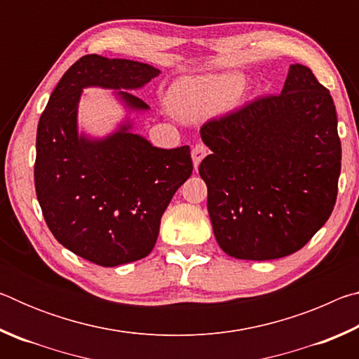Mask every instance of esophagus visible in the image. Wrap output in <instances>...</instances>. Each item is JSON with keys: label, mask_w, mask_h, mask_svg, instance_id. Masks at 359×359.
Segmentation results:
<instances>
[{"label": "esophagus", "mask_w": 359, "mask_h": 359, "mask_svg": "<svg viewBox=\"0 0 359 359\" xmlns=\"http://www.w3.org/2000/svg\"><path fill=\"white\" fill-rule=\"evenodd\" d=\"M208 155V147H205L204 144H196L191 150V158H193V165L194 169L199 166V163L203 161V158Z\"/></svg>", "instance_id": "1"}]
</instances>
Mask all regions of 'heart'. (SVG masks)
Masks as SVG:
<instances>
[{"mask_svg": "<svg viewBox=\"0 0 359 359\" xmlns=\"http://www.w3.org/2000/svg\"><path fill=\"white\" fill-rule=\"evenodd\" d=\"M244 87L241 74L191 77L175 85L171 102L179 115L188 120L212 117L226 109Z\"/></svg>", "mask_w": 359, "mask_h": 359, "instance_id": "obj_1", "label": "heart"}]
</instances>
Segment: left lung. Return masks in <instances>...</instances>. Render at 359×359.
<instances>
[{"label": "left lung", "instance_id": "obj_1", "mask_svg": "<svg viewBox=\"0 0 359 359\" xmlns=\"http://www.w3.org/2000/svg\"><path fill=\"white\" fill-rule=\"evenodd\" d=\"M212 150L199 165L215 239L239 259L288 257L327 222L342 147L330 90L291 65L280 95L203 125Z\"/></svg>", "mask_w": 359, "mask_h": 359}]
</instances>
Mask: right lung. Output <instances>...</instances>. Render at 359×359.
<instances>
[{
  "label": "right lung",
  "mask_w": 359,
  "mask_h": 359,
  "mask_svg": "<svg viewBox=\"0 0 359 359\" xmlns=\"http://www.w3.org/2000/svg\"><path fill=\"white\" fill-rule=\"evenodd\" d=\"M158 74L133 60L85 55L65 72L39 118L34 187L42 215L60 244L98 266L147 257L193 161L188 145L154 147L130 123L104 139L79 136V100L85 87L136 90ZM117 95L131 109H149L131 92Z\"/></svg>",
  "instance_id": "add662e5"
}]
</instances>
